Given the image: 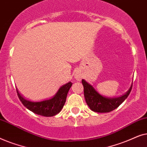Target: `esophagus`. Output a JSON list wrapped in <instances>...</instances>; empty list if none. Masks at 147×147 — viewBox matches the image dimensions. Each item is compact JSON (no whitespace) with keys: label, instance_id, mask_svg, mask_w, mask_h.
<instances>
[{"label":"esophagus","instance_id":"obj_1","mask_svg":"<svg viewBox=\"0 0 147 147\" xmlns=\"http://www.w3.org/2000/svg\"><path fill=\"white\" fill-rule=\"evenodd\" d=\"M75 78H76V80H78V81H80V80H82L81 74H79V73H76L75 74Z\"/></svg>","mask_w":147,"mask_h":147}]
</instances>
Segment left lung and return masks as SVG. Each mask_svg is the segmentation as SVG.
<instances>
[{
    "label": "left lung",
    "instance_id": "1",
    "mask_svg": "<svg viewBox=\"0 0 147 147\" xmlns=\"http://www.w3.org/2000/svg\"><path fill=\"white\" fill-rule=\"evenodd\" d=\"M82 82L84 88V97L88 106L92 111L100 113L110 112L117 108L127 98L132 87V84L128 92L120 97L107 98L98 93L86 80H82Z\"/></svg>",
    "mask_w": 147,
    "mask_h": 147
}]
</instances>
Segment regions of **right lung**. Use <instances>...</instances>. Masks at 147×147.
<instances>
[{"mask_svg": "<svg viewBox=\"0 0 147 147\" xmlns=\"http://www.w3.org/2000/svg\"><path fill=\"white\" fill-rule=\"evenodd\" d=\"M72 85L71 82L62 86L51 99L41 102H32L24 98L17 90V95L22 104L33 113L43 116H53L59 113L65 103L68 92Z\"/></svg>", "mask_w": 147, "mask_h": 147, "instance_id": "add662e5", "label": "right lung"}]
</instances>
